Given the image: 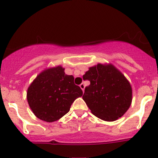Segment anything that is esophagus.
<instances>
[{
  "instance_id": "obj_1",
  "label": "esophagus",
  "mask_w": 158,
  "mask_h": 158,
  "mask_svg": "<svg viewBox=\"0 0 158 158\" xmlns=\"http://www.w3.org/2000/svg\"><path fill=\"white\" fill-rule=\"evenodd\" d=\"M80 87H81V90H82L83 91H84V87H84V84H80Z\"/></svg>"
}]
</instances>
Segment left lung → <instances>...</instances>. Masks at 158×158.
<instances>
[{"mask_svg":"<svg viewBox=\"0 0 158 158\" xmlns=\"http://www.w3.org/2000/svg\"><path fill=\"white\" fill-rule=\"evenodd\" d=\"M90 81L82 98L91 113L105 121H114L127 112L132 102L128 80L112 64H98L83 76Z\"/></svg>","mask_w":158,"mask_h":158,"instance_id":"left-lung-1","label":"left lung"}]
</instances>
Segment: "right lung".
<instances>
[{"instance_id":"1","label":"right lung","mask_w":158,"mask_h":158,"mask_svg":"<svg viewBox=\"0 0 158 158\" xmlns=\"http://www.w3.org/2000/svg\"><path fill=\"white\" fill-rule=\"evenodd\" d=\"M74 76L65 74L60 65L44 70L30 84L27 100L34 114L46 122H54L70 110L72 103L82 96Z\"/></svg>"}]
</instances>
